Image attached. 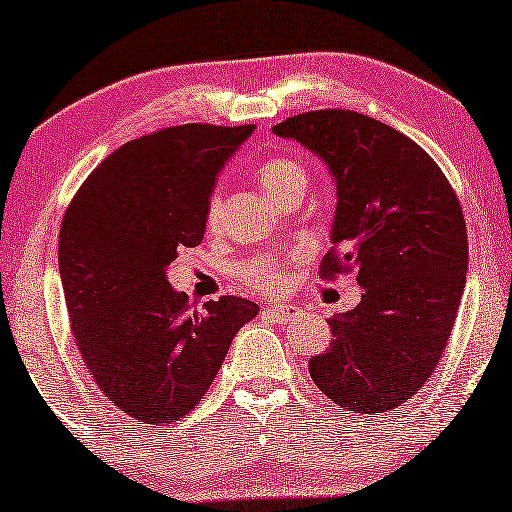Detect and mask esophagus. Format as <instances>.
I'll use <instances>...</instances> for the list:
<instances>
[{
	"label": "esophagus",
	"instance_id": "esophagus-1",
	"mask_svg": "<svg viewBox=\"0 0 512 512\" xmlns=\"http://www.w3.org/2000/svg\"><path fill=\"white\" fill-rule=\"evenodd\" d=\"M266 317L273 319L276 324H282V322H292V319L296 317V310L294 305H287V303H278V305H266V308L262 310Z\"/></svg>",
	"mask_w": 512,
	"mask_h": 512
}]
</instances>
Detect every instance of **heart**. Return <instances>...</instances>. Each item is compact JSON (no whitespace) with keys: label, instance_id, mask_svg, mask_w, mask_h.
<instances>
[{"label":"heart","instance_id":"heart-1","mask_svg":"<svg viewBox=\"0 0 512 512\" xmlns=\"http://www.w3.org/2000/svg\"><path fill=\"white\" fill-rule=\"evenodd\" d=\"M255 177L259 186L264 188V193L273 197L276 202H282L289 193L294 190H305V183H308V170L301 160L294 156H269L259 160L255 165ZM220 211V195L213 193L209 200V213L207 220L209 225L216 223ZM241 278L257 289H266V292H276L282 285H285V273H282V259L273 253H262L248 259L246 264L241 266Z\"/></svg>","mask_w":512,"mask_h":512}]
</instances>
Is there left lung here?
Masks as SVG:
<instances>
[{
	"label": "left lung",
	"instance_id": "1",
	"mask_svg": "<svg viewBox=\"0 0 512 512\" xmlns=\"http://www.w3.org/2000/svg\"><path fill=\"white\" fill-rule=\"evenodd\" d=\"M273 133L315 151L335 177L333 248L319 276L356 271L365 289L329 319L331 347L310 358V377L358 416L398 409L439 365L467 282L455 190L425 149L361 112L310 110Z\"/></svg>",
	"mask_w": 512,
	"mask_h": 512
}]
</instances>
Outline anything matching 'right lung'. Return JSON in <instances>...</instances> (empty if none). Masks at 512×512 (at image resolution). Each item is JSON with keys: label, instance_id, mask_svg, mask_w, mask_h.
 Segmentation results:
<instances>
[{"label": "right lung", "instance_id": "right-lung-1", "mask_svg": "<svg viewBox=\"0 0 512 512\" xmlns=\"http://www.w3.org/2000/svg\"><path fill=\"white\" fill-rule=\"evenodd\" d=\"M246 126L183 124L126 142L82 183L59 230L71 331L91 377L147 425L188 416L257 303L220 296L195 308L165 269L204 239L218 172Z\"/></svg>", "mask_w": 512, "mask_h": 512}]
</instances>
